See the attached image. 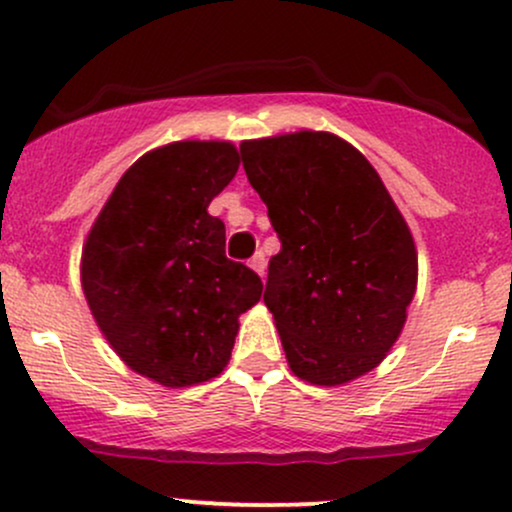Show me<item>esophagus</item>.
<instances>
[{
    "instance_id": "obj_1",
    "label": "esophagus",
    "mask_w": 512,
    "mask_h": 512,
    "mask_svg": "<svg viewBox=\"0 0 512 512\" xmlns=\"http://www.w3.org/2000/svg\"><path fill=\"white\" fill-rule=\"evenodd\" d=\"M250 267L255 269V272L260 274L262 279H264V269H267V260H264V255H262V252H257V255L252 257V260H250Z\"/></svg>"
}]
</instances>
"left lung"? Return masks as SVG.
Here are the masks:
<instances>
[{
	"mask_svg": "<svg viewBox=\"0 0 512 512\" xmlns=\"http://www.w3.org/2000/svg\"><path fill=\"white\" fill-rule=\"evenodd\" d=\"M281 250L264 305L293 375L351 383L387 356L407 322L419 257L368 158L330 132L301 129L240 144Z\"/></svg>",
	"mask_w": 512,
	"mask_h": 512,
	"instance_id": "left-lung-1",
	"label": "left lung"
}]
</instances>
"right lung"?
Segmentation results:
<instances>
[{
	"instance_id": "1",
	"label": "right lung",
	"mask_w": 512,
	"mask_h": 512,
	"mask_svg": "<svg viewBox=\"0 0 512 512\" xmlns=\"http://www.w3.org/2000/svg\"><path fill=\"white\" fill-rule=\"evenodd\" d=\"M231 142H173L127 168L81 250L93 320L134 373L163 387L207 383L226 368L238 317L262 281L226 257L209 204L238 173Z\"/></svg>"
}]
</instances>
